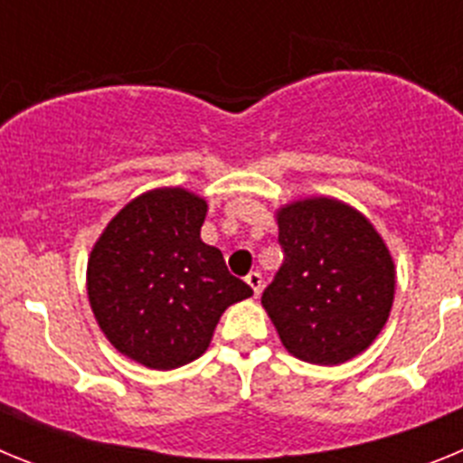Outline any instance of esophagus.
<instances>
[{
    "label": "esophagus",
    "mask_w": 463,
    "mask_h": 463,
    "mask_svg": "<svg viewBox=\"0 0 463 463\" xmlns=\"http://www.w3.org/2000/svg\"><path fill=\"white\" fill-rule=\"evenodd\" d=\"M245 282L250 285L252 292H255V297L261 292V282H264V280H261V273L250 271V273H248V276H245Z\"/></svg>",
    "instance_id": "34e87169"
}]
</instances>
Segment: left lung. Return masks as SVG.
<instances>
[{"label": "left lung", "instance_id": "obj_1", "mask_svg": "<svg viewBox=\"0 0 463 463\" xmlns=\"http://www.w3.org/2000/svg\"><path fill=\"white\" fill-rule=\"evenodd\" d=\"M285 261L261 294L289 354L336 366L362 354L390 317L396 271L383 236L353 206L313 196L278 211Z\"/></svg>", "mask_w": 463, "mask_h": 463}]
</instances>
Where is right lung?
<instances>
[{
  "mask_svg": "<svg viewBox=\"0 0 463 463\" xmlns=\"http://www.w3.org/2000/svg\"><path fill=\"white\" fill-rule=\"evenodd\" d=\"M206 202L183 187L143 192L106 224L88 260V297L118 353L157 371L208 350L220 315L252 297L202 241Z\"/></svg>",
  "mask_w": 463,
  "mask_h": 463,
  "instance_id": "right-lung-1",
  "label": "right lung"
}]
</instances>
